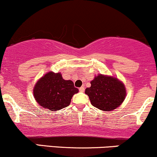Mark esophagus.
<instances>
[{
    "label": "esophagus",
    "mask_w": 157,
    "mask_h": 157,
    "mask_svg": "<svg viewBox=\"0 0 157 157\" xmlns=\"http://www.w3.org/2000/svg\"><path fill=\"white\" fill-rule=\"evenodd\" d=\"M79 90H80V92H83L84 90H85V88H84L83 86H82V87H80V89H79Z\"/></svg>",
    "instance_id": "1"
}]
</instances>
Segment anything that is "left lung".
<instances>
[{"instance_id":"8db88e82","label":"left lung","mask_w":157,"mask_h":157,"mask_svg":"<svg viewBox=\"0 0 157 157\" xmlns=\"http://www.w3.org/2000/svg\"><path fill=\"white\" fill-rule=\"evenodd\" d=\"M91 104L104 111H111L118 107L126 97L124 85L118 78L98 75L91 81V86L86 89Z\"/></svg>"}]
</instances>
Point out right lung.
<instances>
[{
    "instance_id": "obj_1",
    "label": "right lung",
    "mask_w": 157,
    "mask_h": 157,
    "mask_svg": "<svg viewBox=\"0 0 157 157\" xmlns=\"http://www.w3.org/2000/svg\"><path fill=\"white\" fill-rule=\"evenodd\" d=\"M79 92L71 80H65L61 73L50 71L41 77L33 89L36 102L51 111L69 106L73 95Z\"/></svg>"
}]
</instances>
